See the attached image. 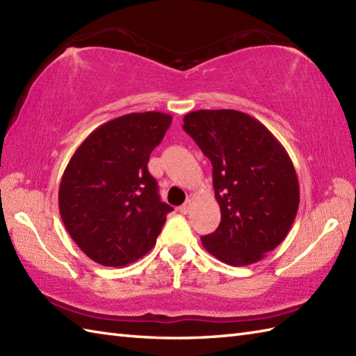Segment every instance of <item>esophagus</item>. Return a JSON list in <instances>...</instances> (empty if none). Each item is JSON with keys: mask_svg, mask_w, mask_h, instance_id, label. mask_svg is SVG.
<instances>
[{"mask_svg": "<svg viewBox=\"0 0 356 356\" xmlns=\"http://www.w3.org/2000/svg\"><path fill=\"white\" fill-rule=\"evenodd\" d=\"M191 205H193V200H190L188 199L184 205H180L177 209H179V213L180 214H186V213H190V208H191Z\"/></svg>", "mask_w": 356, "mask_h": 356, "instance_id": "1", "label": "esophagus"}]
</instances>
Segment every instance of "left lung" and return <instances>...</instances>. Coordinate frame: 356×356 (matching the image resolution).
Masks as SVG:
<instances>
[{
    "mask_svg": "<svg viewBox=\"0 0 356 356\" xmlns=\"http://www.w3.org/2000/svg\"><path fill=\"white\" fill-rule=\"evenodd\" d=\"M184 130L213 163L218 228L203 248L231 266L261 260L289 232L300 203L289 154L266 127L237 110H197Z\"/></svg>",
    "mask_w": 356,
    "mask_h": 356,
    "instance_id": "8db88e82",
    "label": "left lung"
}]
</instances>
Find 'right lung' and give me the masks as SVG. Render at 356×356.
<instances>
[{
    "instance_id": "obj_1",
    "label": "right lung",
    "mask_w": 356,
    "mask_h": 356,
    "mask_svg": "<svg viewBox=\"0 0 356 356\" xmlns=\"http://www.w3.org/2000/svg\"><path fill=\"white\" fill-rule=\"evenodd\" d=\"M161 111L108 120L74 151L59 185V213L81 251L102 266H125L156 245L166 214L149 154L171 125Z\"/></svg>"
}]
</instances>
